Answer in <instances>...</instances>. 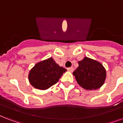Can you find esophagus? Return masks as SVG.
I'll return each mask as SVG.
<instances>
[{
  "mask_svg": "<svg viewBox=\"0 0 123 123\" xmlns=\"http://www.w3.org/2000/svg\"><path fill=\"white\" fill-rule=\"evenodd\" d=\"M68 70L69 71H71V72H73V70H74V68L73 67H70L68 68Z\"/></svg>",
  "mask_w": 123,
  "mask_h": 123,
  "instance_id": "obj_1",
  "label": "esophagus"
}]
</instances>
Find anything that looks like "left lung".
Masks as SVG:
<instances>
[{
	"instance_id": "obj_1",
	"label": "left lung",
	"mask_w": 123,
	"mask_h": 123,
	"mask_svg": "<svg viewBox=\"0 0 123 123\" xmlns=\"http://www.w3.org/2000/svg\"><path fill=\"white\" fill-rule=\"evenodd\" d=\"M79 65L73 74L80 86L87 90H92L97 89L103 85L106 79V71L101 63L84 57L79 62Z\"/></svg>"
}]
</instances>
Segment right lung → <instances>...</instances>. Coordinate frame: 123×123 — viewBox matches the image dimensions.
Returning a JSON list of instances; mask_svg holds the SVG:
<instances>
[{"mask_svg": "<svg viewBox=\"0 0 123 123\" xmlns=\"http://www.w3.org/2000/svg\"><path fill=\"white\" fill-rule=\"evenodd\" d=\"M66 71L65 68L59 66L52 58H49L34 66L30 71L29 80L33 87L44 90L55 84Z\"/></svg>", "mask_w": 123, "mask_h": 123, "instance_id": "obj_1", "label": "right lung"}]
</instances>
